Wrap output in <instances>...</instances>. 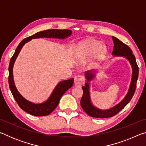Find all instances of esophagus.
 Wrapping results in <instances>:
<instances>
[{"label":"esophagus","mask_w":146,"mask_h":146,"mask_svg":"<svg viewBox=\"0 0 146 146\" xmlns=\"http://www.w3.org/2000/svg\"><path fill=\"white\" fill-rule=\"evenodd\" d=\"M74 83L76 87H81L82 85L84 84L85 80L82 76L80 75H76L74 77Z\"/></svg>","instance_id":"34e87169"}]
</instances>
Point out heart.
Listing matches in <instances>:
<instances>
[{"instance_id": "obj_1", "label": "heart", "mask_w": 146, "mask_h": 146, "mask_svg": "<svg viewBox=\"0 0 146 146\" xmlns=\"http://www.w3.org/2000/svg\"><path fill=\"white\" fill-rule=\"evenodd\" d=\"M106 52V47L101 45L100 42L95 39H89L83 42L76 48V56L80 60H87L95 54L97 58H100Z\"/></svg>"}]
</instances>
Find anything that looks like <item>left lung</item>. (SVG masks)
I'll return each mask as SVG.
<instances>
[{"label":"left lung","mask_w":146,"mask_h":146,"mask_svg":"<svg viewBox=\"0 0 146 146\" xmlns=\"http://www.w3.org/2000/svg\"><path fill=\"white\" fill-rule=\"evenodd\" d=\"M114 47L112 52V55L115 56H120L127 58L131 64L132 67V78L130 86L127 95L121 102L114 107L107 110H102L94 106L91 102L90 92V82L93 80L95 76L94 71H89L86 72L85 77L88 82L85 84L84 86H82L83 95L80 100L81 107L87 114L92 117L95 118H109L117 115L122 109L126 106L131 100L135 91L137 88V82L138 77V67L137 66L136 58L133 51L126 44L121 42L119 39L112 36Z\"/></svg>","instance_id":"1"}]
</instances>
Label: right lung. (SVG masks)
<instances>
[{
    "label": "right lung",
    "instance_id": "1",
    "mask_svg": "<svg viewBox=\"0 0 146 146\" xmlns=\"http://www.w3.org/2000/svg\"><path fill=\"white\" fill-rule=\"evenodd\" d=\"M72 31L70 29H48L43 31L38 32L32 36H29L24 38L21 42V43L17 46L14 55L12 56L9 65V77L8 82L9 89L13 95V97L15 99L16 102L18 104L19 107L24 111L29 113V114L37 116V117H42V116H46L50 114L58 106L59 101L64 93L68 89L72 87L73 84V78H70L69 80H63L59 82L53 91L51 93L50 97L45 102L41 104H34L30 102L26 98H24L21 95L18 90H17L16 86L15 85L13 75V68L17 56L23 48V46L28 42L30 41L33 38H55L64 39L70 36Z\"/></svg>",
    "mask_w": 146,
    "mask_h": 146
}]
</instances>
